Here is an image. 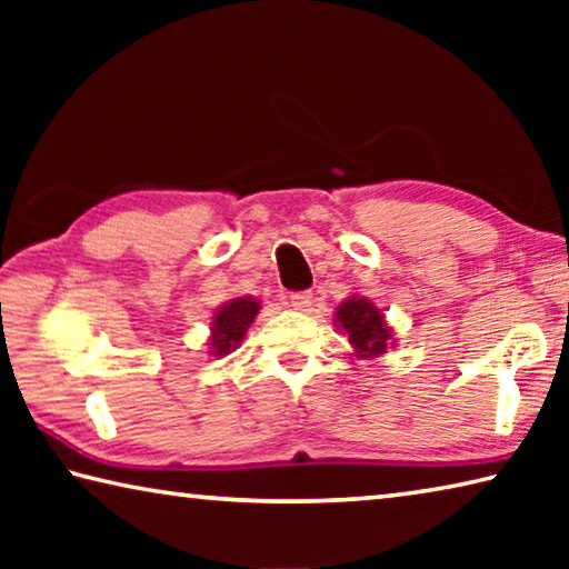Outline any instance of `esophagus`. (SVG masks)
<instances>
[{
  "label": "esophagus",
  "mask_w": 569,
  "mask_h": 569,
  "mask_svg": "<svg viewBox=\"0 0 569 569\" xmlns=\"http://www.w3.org/2000/svg\"><path fill=\"white\" fill-rule=\"evenodd\" d=\"M288 303H291L296 311H308V306L313 303V293L311 291H301V293H291L288 298Z\"/></svg>",
  "instance_id": "obj_1"
}]
</instances>
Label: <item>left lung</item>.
<instances>
[{"instance_id": "1", "label": "left lung", "mask_w": 569, "mask_h": 569, "mask_svg": "<svg viewBox=\"0 0 569 569\" xmlns=\"http://www.w3.org/2000/svg\"><path fill=\"white\" fill-rule=\"evenodd\" d=\"M336 326L346 333L353 356H359V359H373V356L387 353L393 336L379 308L369 298L359 296H349L336 308Z\"/></svg>"}]
</instances>
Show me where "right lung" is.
I'll use <instances>...</instances> for the list:
<instances>
[{
	"mask_svg": "<svg viewBox=\"0 0 569 569\" xmlns=\"http://www.w3.org/2000/svg\"><path fill=\"white\" fill-rule=\"evenodd\" d=\"M258 311H261V303L250 296L233 298V301L220 306L213 316V323H210V353L226 356L233 351L243 341Z\"/></svg>",
	"mask_w": 569,
	"mask_h": 569,
	"instance_id": "obj_1",
	"label": "right lung"
}]
</instances>
